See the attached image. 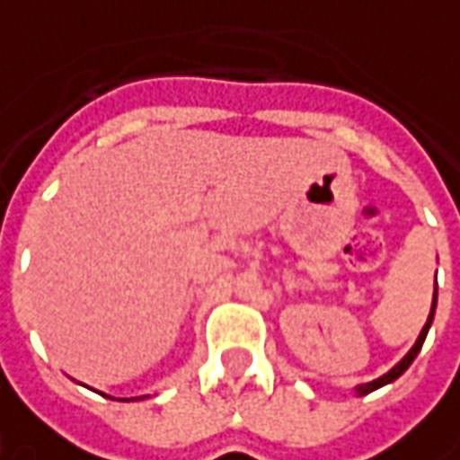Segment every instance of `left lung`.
Returning a JSON list of instances; mask_svg holds the SVG:
<instances>
[{
  "label": "left lung",
  "instance_id": "8db88e82",
  "mask_svg": "<svg viewBox=\"0 0 460 460\" xmlns=\"http://www.w3.org/2000/svg\"><path fill=\"white\" fill-rule=\"evenodd\" d=\"M435 301H438V288H435ZM435 301H432V311H429V319H428V324H425V330H422V334H420V340L414 342V348L407 352V358L399 363V366H394V368L386 373V376H381V378H376V381H370V384H363V386H358V394H370V391H376V389H381V386H386V384H391V381H396L404 370L410 368L411 366V360L417 358V352L422 349V342H425V337H428V330H429V324H432V314H435Z\"/></svg>",
  "mask_w": 460,
  "mask_h": 460
}]
</instances>
